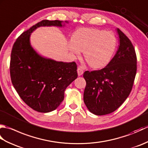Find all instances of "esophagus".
<instances>
[{
  "instance_id": "esophagus-1",
  "label": "esophagus",
  "mask_w": 148,
  "mask_h": 148,
  "mask_svg": "<svg viewBox=\"0 0 148 148\" xmlns=\"http://www.w3.org/2000/svg\"><path fill=\"white\" fill-rule=\"evenodd\" d=\"M77 72L78 76H81V75H83V70L82 67H78L77 69Z\"/></svg>"
}]
</instances>
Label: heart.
<instances>
[{"label": "heart", "instance_id": "b5f03b06", "mask_svg": "<svg viewBox=\"0 0 148 148\" xmlns=\"http://www.w3.org/2000/svg\"><path fill=\"white\" fill-rule=\"evenodd\" d=\"M117 39L111 31H104L90 28H81L72 36L68 48L71 55L78 56L84 51V57L91 67H105L114 55Z\"/></svg>", "mask_w": 148, "mask_h": 148}]
</instances>
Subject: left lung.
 <instances>
[{
    "instance_id": "8db88e82",
    "label": "left lung",
    "mask_w": 148,
    "mask_h": 148,
    "mask_svg": "<svg viewBox=\"0 0 148 148\" xmlns=\"http://www.w3.org/2000/svg\"><path fill=\"white\" fill-rule=\"evenodd\" d=\"M117 52L108 65L99 71H86V85L84 102L95 115H105L116 111L127 99L132 88L137 71V56L130 39L119 29Z\"/></svg>"
}]
</instances>
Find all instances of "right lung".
Returning <instances> with one entry per match:
<instances>
[{
	"label": "right lung",
	"instance_id": "obj_1",
	"mask_svg": "<svg viewBox=\"0 0 148 148\" xmlns=\"http://www.w3.org/2000/svg\"><path fill=\"white\" fill-rule=\"evenodd\" d=\"M67 21L42 20L21 34L12 46L11 81L25 103L36 111H54L64 99L67 87L77 77V65L44 57L30 43L34 31L41 27H64Z\"/></svg>",
	"mask_w": 148,
	"mask_h": 148
}]
</instances>
